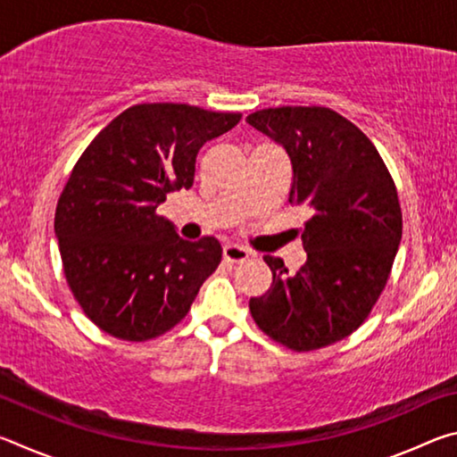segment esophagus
<instances>
[{
	"label": "esophagus",
	"mask_w": 457,
	"mask_h": 457,
	"mask_svg": "<svg viewBox=\"0 0 457 457\" xmlns=\"http://www.w3.org/2000/svg\"><path fill=\"white\" fill-rule=\"evenodd\" d=\"M250 258V252L245 250L244 245H237V244H228L223 245V260L231 262V264H242Z\"/></svg>",
	"instance_id": "esophagus-1"
}]
</instances>
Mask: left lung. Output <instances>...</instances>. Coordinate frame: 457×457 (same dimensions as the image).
Returning <instances> with one entry per match:
<instances>
[{"label": "left lung", "mask_w": 457, "mask_h": 457, "mask_svg": "<svg viewBox=\"0 0 457 457\" xmlns=\"http://www.w3.org/2000/svg\"><path fill=\"white\" fill-rule=\"evenodd\" d=\"M253 129L282 145L292 163L288 201L306 205V264L288 274L264 256L272 286L250 300L260 330L286 349L308 353L353 335L389 280L403 231L395 181L369 137L327 106L252 112Z\"/></svg>", "instance_id": "left-lung-1"}]
</instances>
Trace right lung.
<instances>
[{
  "mask_svg": "<svg viewBox=\"0 0 457 457\" xmlns=\"http://www.w3.org/2000/svg\"><path fill=\"white\" fill-rule=\"evenodd\" d=\"M242 114L135 104L92 138L62 189L54 231L66 282L106 335L145 343L187 316L221 262L215 237L187 242L157 207L189 189L207 141Z\"/></svg>",
  "mask_w": 457,
  "mask_h": 457,
  "instance_id": "add662e5",
  "label": "right lung"
}]
</instances>
